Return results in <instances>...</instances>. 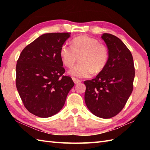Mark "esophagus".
Segmentation results:
<instances>
[{"instance_id": "34e87169", "label": "esophagus", "mask_w": 150, "mask_h": 150, "mask_svg": "<svg viewBox=\"0 0 150 150\" xmlns=\"http://www.w3.org/2000/svg\"><path fill=\"white\" fill-rule=\"evenodd\" d=\"M72 80H73L74 83L75 84H78V83L81 82V81L80 79H77V78H74V77H73V78H72Z\"/></svg>"}]
</instances>
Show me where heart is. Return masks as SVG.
<instances>
[{"mask_svg":"<svg viewBox=\"0 0 150 150\" xmlns=\"http://www.w3.org/2000/svg\"><path fill=\"white\" fill-rule=\"evenodd\" d=\"M60 56L67 67L73 66L79 57V63L69 70V74L78 78H89L93 72L99 73L106 66L109 52L105 45L96 39L81 35L73 39L72 46L63 44Z\"/></svg>","mask_w":150,"mask_h":150,"instance_id":"heart-1","label":"heart"}]
</instances>
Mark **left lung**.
I'll use <instances>...</instances> for the list:
<instances>
[{"label": "left lung", "instance_id": "1", "mask_svg": "<svg viewBox=\"0 0 150 150\" xmlns=\"http://www.w3.org/2000/svg\"><path fill=\"white\" fill-rule=\"evenodd\" d=\"M101 38L108 48V61L96 78L84 82V100L93 114L108 119L125 107L133 91L135 71L132 54L121 39L108 33Z\"/></svg>", "mask_w": 150, "mask_h": 150}]
</instances>
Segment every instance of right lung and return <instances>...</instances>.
<instances>
[{
  "mask_svg": "<svg viewBox=\"0 0 150 150\" xmlns=\"http://www.w3.org/2000/svg\"><path fill=\"white\" fill-rule=\"evenodd\" d=\"M71 33L44 34L21 52L16 65V88L25 108L40 117L56 115L74 86L65 69L60 49Z\"/></svg>",
  "mask_w": 150,
  "mask_h": 150,
  "instance_id": "obj_1",
  "label": "right lung"
}]
</instances>
